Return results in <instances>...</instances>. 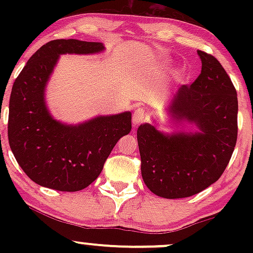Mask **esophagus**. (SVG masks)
Listing matches in <instances>:
<instances>
[{"label": "esophagus", "mask_w": 253, "mask_h": 253, "mask_svg": "<svg viewBox=\"0 0 253 253\" xmlns=\"http://www.w3.org/2000/svg\"><path fill=\"white\" fill-rule=\"evenodd\" d=\"M147 117H149V115H147V112L145 110V108H143V107H139V108H136L134 110V113H133V118H132L133 125L145 123V121L147 120Z\"/></svg>", "instance_id": "esophagus-1"}]
</instances>
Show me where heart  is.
<instances>
[{"mask_svg":"<svg viewBox=\"0 0 253 253\" xmlns=\"http://www.w3.org/2000/svg\"><path fill=\"white\" fill-rule=\"evenodd\" d=\"M165 64H169V62H165Z\"/></svg>","mask_w":253,"mask_h":253,"instance_id":"1","label":"heart"}]
</instances>
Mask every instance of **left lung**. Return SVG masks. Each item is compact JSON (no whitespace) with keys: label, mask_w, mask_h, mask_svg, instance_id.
I'll return each instance as SVG.
<instances>
[{"label":"left lung","mask_w":253,"mask_h":253,"mask_svg":"<svg viewBox=\"0 0 253 253\" xmlns=\"http://www.w3.org/2000/svg\"><path fill=\"white\" fill-rule=\"evenodd\" d=\"M197 54L201 74L177 90L165 108L172 120L197 130L164 133L151 124L136 130L144 183L164 199L193 196L216 182L237 143L236 88L216 58Z\"/></svg>","instance_id":"obj_1"}]
</instances>
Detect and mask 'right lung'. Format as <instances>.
<instances>
[{
	"label": "right lung",
	"instance_id": "1",
	"mask_svg": "<svg viewBox=\"0 0 253 253\" xmlns=\"http://www.w3.org/2000/svg\"><path fill=\"white\" fill-rule=\"evenodd\" d=\"M102 42L58 39L30 58L11 89L8 139L16 162L33 182L59 191L91 184L121 136L132 129V114L100 115L68 125L51 115L45 90L60 54H95Z\"/></svg>",
	"mask_w": 253,
	"mask_h": 253
}]
</instances>
